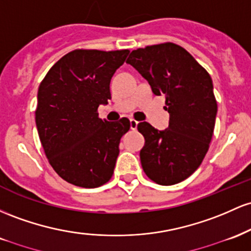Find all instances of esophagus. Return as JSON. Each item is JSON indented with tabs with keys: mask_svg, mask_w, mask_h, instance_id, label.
Returning a JSON list of instances; mask_svg holds the SVG:
<instances>
[{
	"mask_svg": "<svg viewBox=\"0 0 251 251\" xmlns=\"http://www.w3.org/2000/svg\"><path fill=\"white\" fill-rule=\"evenodd\" d=\"M137 125H139V122H137L136 120H134V118H131V120H130V128L133 129V130H136Z\"/></svg>",
	"mask_w": 251,
	"mask_h": 251,
	"instance_id": "34e87169",
	"label": "esophagus"
}]
</instances>
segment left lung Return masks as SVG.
<instances>
[{
	"mask_svg": "<svg viewBox=\"0 0 251 251\" xmlns=\"http://www.w3.org/2000/svg\"><path fill=\"white\" fill-rule=\"evenodd\" d=\"M126 63L147 79L154 95H165L170 125L157 130L148 122L137 129L145 137L140 151L147 176L163 186L178 184L197 171L209 151L217 102L206 70L173 42L137 49Z\"/></svg>",
	"mask_w": 251,
	"mask_h": 251,
	"instance_id": "left-lung-1",
	"label": "left lung"
}]
</instances>
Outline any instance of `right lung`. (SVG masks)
<instances>
[{
    "label": "right lung",
    "mask_w": 251,
    "mask_h": 251,
    "mask_svg": "<svg viewBox=\"0 0 251 251\" xmlns=\"http://www.w3.org/2000/svg\"><path fill=\"white\" fill-rule=\"evenodd\" d=\"M128 54V50H75L59 59L40 83L39 137L53 170L70 184L95 188L111 179L130 121H103L97 109L111 98V77Z\"/></svg>",
    "instance_id": "1"
}]
</instances>
